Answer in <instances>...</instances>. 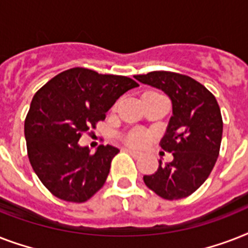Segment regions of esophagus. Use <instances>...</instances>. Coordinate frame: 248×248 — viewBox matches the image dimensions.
<instances>
[{
    "instance_id": "34e87169",
    "label": "esophagus",
    "mask_w": 248,
    "mask_h": 248,
    "mask_svg": "<svg viewBox=\"0 0 248 248\" xmlns=\"http://www.w3.org/2000/svg\"><path fill=\"white\" fill-rule=\"evenodd\" d=\"M124 151L128 152V153H130V155H134L135 158H139V157H141V153H140V152L134 151V149H131V148H126Z\"/></svg>"
}]
</instances>
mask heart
<instances>
[{"mask_svg":"<svg viewBox=\"0 0 248 248\" xmlns=\"http://www.w3.org/2000/svg\"><path fill=\"white\" fill-rule=\"evenodd\" d=\"M148 139H149V136L147 132L141 131V130H132L124 136V141L132 147H141L147 143Z\"/></svg>","mask_w":248,"mask_h":248,"instance_id":"heart-1","label":"heart"}]
</instances>
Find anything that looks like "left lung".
Returning <instances> with one entry per match:
<instances>
[{"instance_id":"left-lung-1","label":"left lung","mask_w":248,"mask_h":248,"mask_svg":"<svg viewBox=\"0 0 248 248\" xmlns=\"http://www.w3.org/2000/svg\"><path fill=\"white\" fill-rule=\"evenodd\" d=\"M144 85L162 90L172 104L163 151L172 153V162L162 163L144 183L165 200L190 196L203 184L219 157L223 120L215 96L188 76L173 72H151L135 76Z\"/></svg>"}]
</instances>
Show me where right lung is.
Returning <instances> with one entry per match:
<instances>
[{
  "label": "right lung",
  "mask_w": 248,
  "mask_h": 248,
  "mask_svg": "<svg viewBox=\"0 0 248 248\" xmlns=\"http://www.w3.org/2000/svg\"><path fill=\"white\" fill-rule=\"evenodd\" d=\"M138 86L124 76L72 68L37 91L24 122L27 151L36 175L54 196L81 203L104 185L120 151L100 145L91 155L78 140L104 120L121 95Z\"/></svg>",
  "instance_id": "1"
}]
</instances>
